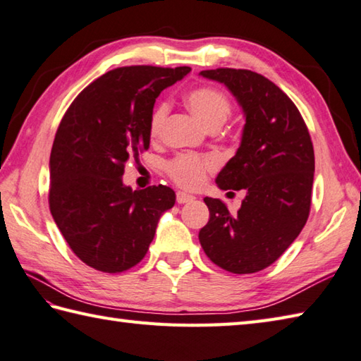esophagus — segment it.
<instances>
[{
    "mask_svg": "<svg viewBox=\"0 0 361 361\" xmlns=\"http://www.w3.org/2000/svg\"><path fill=\"white\" fill-rule=\"evenodd\" d=\"M194 198H195L194 195L186 194V192H181V190H178V192H176V203H178V204L188 203V202H192Z\"/></svg>",
    "mask_w": 361,
    "mask_h": 361,
    "instance_id": "34e87169",
    "label": "esophagus"
}]
</instances>
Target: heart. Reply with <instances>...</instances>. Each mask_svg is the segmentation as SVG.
Wrapping results in <instances>:
<instances>
[{"label":"heart","mask_w":361,"mask_h":361,"mask_svg":"<svg viewBox=\"0 0 361 361\" xmlns=\"http://www.w3.org/2000/svg\"><path fill=\"white\" fill-rule=\"evenodd\" d=\"M186 105L197 119L208 128L220 127L231 114V102L220 90L212 87H198L188 91L185 96ZM167 114L166 104H159L152 111L149 132L152 136H158ZM216 167V159L212 157L180 155L167 164V172L172 180L183 188L194 189L200 186L211 169Z\"/></svg>","instance_id":"1"}]
</instances>
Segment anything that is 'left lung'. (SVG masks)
I'll list each match as a JSON object with an SVG mask.
<instances>
[{
	"instance_id": "1",
	"label": "left lung",
	"mask_w": 361,
	"mask_h": 361,
	"mask_svg": "<svg viewBox=\"0 0 361 361\" xmlns=\"http://www.w3.org/2000/svg\"><path fill=\"white\" fill-rule=\"evenodd\" d=\"M200 74L226 85L243 110L240 147L216 183L247 195L235 214L219 198L206 197L209 221L198 239L206 256L224 270L256 273L282 256L309 219L313 144L296 105L264 75L234 68Z\"/></svg>"
}]
</instances>
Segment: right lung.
<instances>
[{
	"label": "right lung",
	"instance_id": "1",
	"mask_svg": "<svg viewBox=\"0 0 361 361\" xmlns=\"http://www.w3.org/2000/svg\"><path fill=\"white\" fill-rule=\"evenodd\" d=\"M189 66H122L91 82L66 110L49 158V209L83 264L121 273L140 264L163 212L175 204L167 186H124L130 159L150 144L157 97Z\"/></svg>",
	"mask_w": 361,
	"mask_h": 361
}]
</instances>
